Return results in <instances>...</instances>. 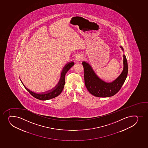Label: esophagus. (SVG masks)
Masks as SVG:
<instances>
[{
    "label": "esophagus",
    "mask_w": 148,
    "mask_h": 148,
    "mask_svg": "<svg viewBox=\"0 0 148 148\" xmlns=\"http://www.w3.org/2000/svg\"><path fill=\"white\" fill-rule=\"evenodd\" d=\"M81 59V58L79 57H77L76 58H75V62H78V61H79V60H80Z\"/></svg>",
    "instance_id": "obj_1"
}]
</instances>
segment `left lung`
<instances>
[{
    "label": "left lung",
    "instance_id": "obj_1",
    "mask_svg": "<svg viewBox=\"0 0 148 148\" xmlns=\"http://www.w3.org/2000/svg\"><path fill=\"white\" fill-rule=\"evenodd\" d=\"M121 49L124 50L122 46ZM123 70L114 81L107 83L99 78L88 62H82L84 69V84L89 93L98 97H109L114 95L121 89L126 80L128 66L126 56L123 55Z\"/></svg>",
    "mask_w": 148,
    "mask_h": 148
}]
</instances>
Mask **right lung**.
<instances>
[{
	"instance_id": "obj_1",
	"label": "right lung",
	"mask_w": 148,
	"mask_h": 148,
	"mask_svg": "<svg viewBox=\"0 0 148 148\" xmlns=\"http://www.w3.org/2000/svg\"><path fill=\"white\" fill-rule=\"evenodd\" d=\"M74 64V63L73 62H69L68 64H67L62 69V73H61V75H60V79L59 83H58V84H57V86L50 90L45 92L42 94L36 93L35 92H32V91L30 90L26 87L25 86H24L23 84L22 83V81H21V79H21L22 84L24 86V88H25V89L30 93V94L31 95L33 96L36 98L38 99V100H49L51 99L55 98L58 96L61 93V92H62V90L64 87V84H65V74L67 73V72L70 69V68L73 66Z\"/></svg>"
}]
</instances>
